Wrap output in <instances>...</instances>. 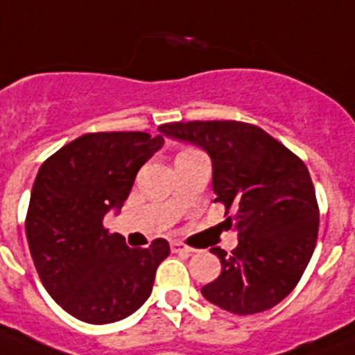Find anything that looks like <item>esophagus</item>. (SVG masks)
<instances>
[{
    "label": "esophagus",
    "instance_id": "1",
    "mask_svg": "<svg viewBox=\"0 0 355 355\" xmlns=\"http://www.w3.org/2000/svg\"><path fill=\"white\" fill-rule=\"evenodd\" d=\"M171 251L173 252H186V254H189V252H193L191 247L184 245L182 242H171Z\"/></svg>",
    "mask_w": 355,
    "mask_h": 355
}]
</instances>
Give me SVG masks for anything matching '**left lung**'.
Returning a JSON list of instances; mask_svg holds the SVG:
<instances>
[{
	"label": "left lung",
	"instance_id": "left-lung-1",
	"mask_svg": "<svg viewBox=\"0 0 355 355\" xmlns=\"http://www.w3.org/2000/svg\"><path fill=\"white\" fill-rule=\"evenodd\" d=\"M159 132L191 142L211 157L214 202L238 231L231 254L213 247L222 272L202 287L207 302L238 315L258 314L293 293L311 261L320 209L309 169L254 124L238 121L171 122Z\"/></svg>",
	"mask_w": 355,
	"mask_h": 355
}]
</instances>
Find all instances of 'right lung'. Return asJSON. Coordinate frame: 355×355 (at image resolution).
Segmentation results:
<instances>
[{"instance_id": "obj_1", "label": "right lung", "mask_w": 355, "mask_h": 355, "mask_svg": "<svg viewBox=\"0 0 355 355\" xmlns=\"http://www.w3.org/2000/svg\"><path fill=\"white\" fill-rule=\"evenodd\" d=\"M162 144V135L144 132L86 133L40 168L26 240L44 288L77 320L113 323L150 297L169 243L157 238L148 249H130L103 220L121 211L139 169Z\"/></svg>"}]
</instances>
